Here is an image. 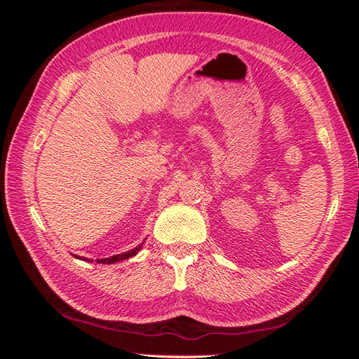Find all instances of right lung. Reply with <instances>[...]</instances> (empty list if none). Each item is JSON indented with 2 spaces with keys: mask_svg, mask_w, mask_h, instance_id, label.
Returning <instances> with one entry per match:
<instances>
[{
  "mask_svg": "<svg viewBox=\"0 0 359 359\" xmlns=\"http://www.w3.org/2000/svg\"><path fill=\"white\" fill-rule=\"evenodd\" d=\"M144 244V243H142ZM142 244L140 245H137V247H135L133 250H128V252H126V253H121V255H115V256H112V257H104V259H97V264H115V262H119V260H124V259H128V257H133L135 255H137V252L140 248H142ZM74 256V255H73ZM74 257H78V259H81L79 256H74ZM82 260H90V259H86V257H82Z\"/></svg>",
  "mask_w": 359,
  "mask_h": 359,
  "instance_id": "right-lung-1",
  "label": "right lung"
}]
</instances>
